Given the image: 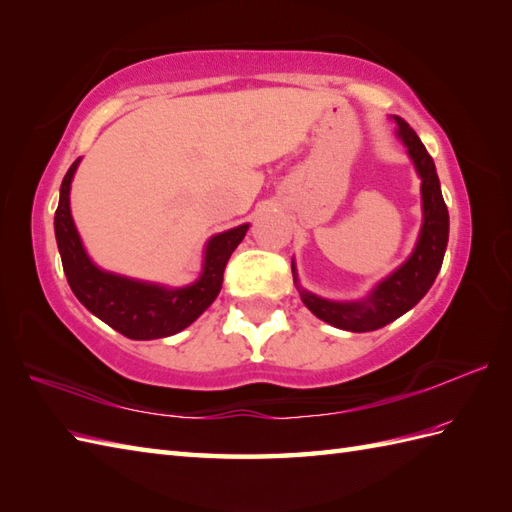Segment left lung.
<instances>
[{"label": "left lung", "instance_id": "obj_1", "mask_svg": "<svg viewBox=\"0 0 512 512\" xmlns=\"http://www.w3.org/2000/svg\"><path fill=\"white\" fill-rule=\"evenodd\" d=\"M394 121L398 125L396 134L405 143L413 165H416L422 178L424 222L420 239L407 262L396 273H391L385 281H380L376 290L365 301L336 303L314 297L306 290H299L303 303H306L312 314H317L319 319L341 330L369 332L383 328V325L402 317V314L411 310L427 295V290L433 286V281H436L440 273L444 250H447L449 211L440 191L436 165H433V158L429 156L427 147L422 145V140L409 127V123L402 121L400 116H394ZM292 275H295V266H292Z\"/></svg>", "mask_w": 512, "mask_h": 512}]
</instances>
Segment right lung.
<instances>
[{
    "mask_svg": "<svg viewBox=\"0 0 512 512\" xmlns=\"http://www.w3.org/2000/svg\"><path fill=\"white\" fill-rule=\"evenodd\" d=\"M79 160L65 173L61 182L59 206L54 213V235L63 262L68 284L85 308L94 317L105 321L110 328L127 339L149 341L171 336L187 328L220 295L224 268L233 250L242 242L248 224L215 235L206 246L202 277L187 288L167 290L154 284H143L121 275L103 273L85 255L81 237L76 233L70 215V182Z\"/></svg>",
    "mask_w": 512,
    "mask_h": 512,
    "instance_id": "obj_1",
    "label": "right lung"
}]
</instances>
